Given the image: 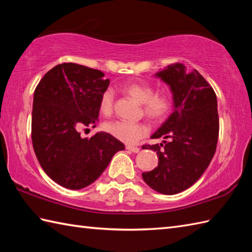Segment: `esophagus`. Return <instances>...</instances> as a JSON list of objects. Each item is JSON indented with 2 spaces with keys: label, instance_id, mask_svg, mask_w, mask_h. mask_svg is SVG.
I'll return each mask as SVG.
<instances>
[{
  "label": "esophagus",
  "instance_id": "esophagus-1",
  "mask_svg": "<svg viewBox=\"0 0 252 252\" xmlns=\"http://www.w3.org/2000/svg\"><path fill=\"white\" fill-rule=\"evenodd\" d=\"M126 148L127 149V151H130L132 153H138L140 152V148L138 147H135V146H131V145H126Z\"/></svg>",
  "mask_w": 252,
  "mask_h": 252
}]
</instances>
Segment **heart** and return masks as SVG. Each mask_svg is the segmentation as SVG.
Returning a JSON list of instances; mask_svg holds the SVG:
<instances>
[{"label":"heart","mask_w":252,"mask_h":252,"mask_svg":"<svg viewBox=\"0 0 252 252\" xmlns=\"http://www.w3.org/2000/svg\"><path fill=\"white\" fill-rule=\"evenodd\" d=\"M123 91L143 104V114L155 123L163 121L172 110L173 97L168 91L154 93L153 85L145 82L127 83L123 87ZM114 92L107 89L100 95L99 111L103 116L109 117L114 112ZM105 130L117 140L126 144H134L148 134L149 127L145 122L116 120L106 123Z\"/></svg>","instance_id":"heart-1"}]
</instances>
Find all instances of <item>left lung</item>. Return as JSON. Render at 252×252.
Returning a JSON list of instances; mask_svg holds the SVG:
<instances>
[{"mask_svg":"<svg viewBox=\"0 0 252 252\" xmlns=\"http://www.w3.org/2000/svg\"><path fill=\"white\" fill-rule=\"evenodd\" d=\"M170 85L174 111L152 138L163 137L156 145L144 149L157 152L158 167L142 173L153 189L174 195L196 183L215 156L219 138L217 95L196 69L185 71L183 63H175L157 73Z\"/></svg>","mask_w":252,"mask_h":252,"instance_id":"1","label":"left lung"}]
</instances>
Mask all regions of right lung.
Instances as JSON below:
<instances>
[{
    "label": "right lung",
    "mask_w": 252,
    "mask_h": 252,
    "mask_svg": "<svg viewBox=\"0 0 252 252\" xmlns=\"http://www.w3.org/2000/svg\"><path fill=\"white\" fill-rule=\"evenodd\" d=\"M97 69L74 63L52 68L36 85L31 140L42 169L66 189L92 184L125 145L109 133L83 138L81 130L98 122L100 95L109 80Z\"/></svg>",
    "instance_id": "right-lung-1"
}]
</instances>
